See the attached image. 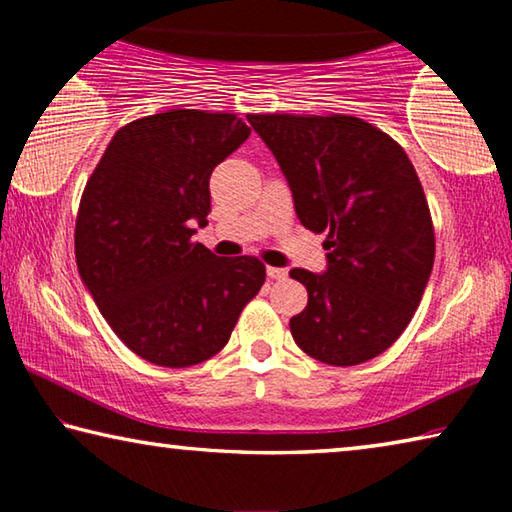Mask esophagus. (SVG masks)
<instances>
[{
    "label": "esophagus",
    "instance_id": "esophagus-1",
    "mask_svg": "<svg viewBox=\"0 0 512 512\" xmlns=\"http://www.w3.org/2000/svg\"><path fill=\"white\" fill-rule=\"evenodd\" d=\"M266 275L271 277V280H287V268L268 266V268H266Z\"/></svg>",
    "mask_w": 512,
    "mask_h": 512
}]
</instances>
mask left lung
I'll return each instance as SVG.
<instances>
[{"label": "left lung", "mask_w": 512, "mask_h": 512, "mask_svg": "<svg viewBox=\"0 0 512 512\" xmlns=\"http://www.w3.org/2000/svg\"><path fill=\"white\" fill-rule=\"evenodd\" d=\"M289 180L307 230L325 232L327 271L293 268L309 302L289 320L302 352L357 366L400 339L427 287L436 235L409 155L352 115H248Z\"/></svg>", "instance_id": "obj_1"}]
</instances>
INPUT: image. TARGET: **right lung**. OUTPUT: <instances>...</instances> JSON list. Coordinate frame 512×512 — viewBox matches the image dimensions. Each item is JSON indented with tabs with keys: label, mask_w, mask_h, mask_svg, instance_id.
<instances>
[{
	"label": "right lung",
	"mask_w": 512,
	"mask_h": 512,
	"mask_svg": "<svg viewBox=\"0 0 512 512\" xmlns=\"http://www.w3.org/2000/svg\"><path fill=\"white\" fill-rule=\"evenodd\" d=\"M248 135L235 112H158L121 126L85 183L79 273L112 332L155 366L221 352L266 280L257 257H216L192 241L207 225L214 167Z\"/></svg>",
	"instance_id": "add662e5"
}]
</instances>
